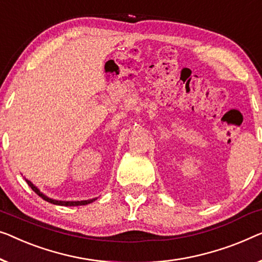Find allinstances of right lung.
I'll return each instance as SVG.
<instances>
[{"label":"right lung","instance_id":"right-lung-1","mask_svg":"<svg viewBox=\"0 0 262 262\" xmlns=\"http://www.w3.org/2000/svg\"><path fill=\"white\" fill-rule=\"evenodd\" d=\"M25 180H26L27 183H28V186L30 187V188L33 189L34 192L38 195V196H41L42 199H43V200H46L47 202H50V204H53V205H58V206H84V205L92 204L93 201L96 200V198L89 199V200H82V201H62V200H55V199H52V198L47 196L46 194L42 193L41 190L38 189L37 187L35 186L34 183L31 182V181L27 180V179H25Z\"/></svg>","mask_w":262,"mask_h":262}]
</instances>
